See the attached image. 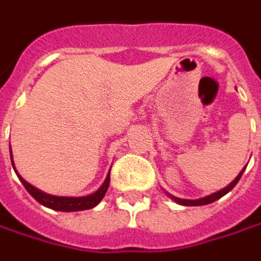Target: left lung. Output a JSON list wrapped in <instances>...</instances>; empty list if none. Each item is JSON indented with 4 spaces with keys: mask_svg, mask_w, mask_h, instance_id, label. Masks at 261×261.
Returning a JSON list of instances; mask_svg holds the SVG:
<instances>
[{
    "mask_svg": "<svg viewBox=\"0 0 261 261\" xmlns=\"http://www.w3.org/2000/svg\"><path fill=\"white\" fill-rule=\"evenodd\" d=\"M246 170V167L243 168L242 171H240V174L236 177L233 181L228 184L227 187H224L223 190L217 191V193H214V194H210V196H207V197H203V198H198V200H182V198H177V197H173L174 201H177L178 204H182V205H204V204H210L213 201H216V200H219L221 198L224 194H227L228 191L231 190L233 187H234L236 184L239 182V180L242 178L243 175V171Z\"/></svg>",
    "mask_w": 261,
    "mask_h": 261,
    "instance_id": "obj_1",
    "label": "left lung"
}]
</instances>
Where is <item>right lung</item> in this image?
<instances>
[{"label":"right lung","mask_w":261,"mask_h":261,"mask_svg":"<svg viewBox=\"0 0 261 261\" xmlns=\"http://www.w3.org/2000/svg\"><path fill=\"white\" fill-rule=\"evenodd\" d=\"M11 163H14V161H12V154ZM12 167H14V166H12ZM14 170H15V167H14ZM15 173H17V171H15ZM19 180L24 184V187L27 189V191H28L38 203H41L42 205L49 207V208H53V210H58V212H80V210L93 208V207H95V205L98 204L101 200H102V197L106 196L108 186H110V174H108L107 178H106V181L102 182V186H101L100 189L95 191V193H93V194H90V196H86V197H58V196H49V194L42 193V191H40L38 189L33 187L31 184H28L22 177H19Z\"/></svg>","instance_id":"right-lung-1"}]
</instances>
